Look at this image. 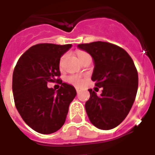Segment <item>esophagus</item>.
Wrapping results in <instances>:
<instances>
[{
	"mask_svg": "<svg viewBox=\"0 0 155 155\" xmlns=\"http://www.w3.org/2000/svg\"><path fill=\"white\" fill-rule=\"evenodd\" d=\"M75 90H76V91H77V93H78V92H79V91H80V88L76 87V88H75Z\"/></svg>",
	"mask_w": 155,
	"mask_h": 155,
	"instance_id": "1",
	"label": "esophagus"
}]
</instances>
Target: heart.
Here are the masks:
<instances>
[{
    "mask_svg": "<svg viewBox=\"0 0 155 155\" xmlns=\"http://www.w3.org/2000/svg\"><path fill=\"white\" fill-rule=\"evenodd\" d=\"M78 54V57L80 59V61H81L82 58H84V56H86V55H89L87 53H85V52H83V51H79L77 53ZM64 56L61 59V61H60V65H61V67L63 65V63H64ZM66 81H67L68 83H70V84H73V85H75V86H80L83 83V80H82V78L80 76V75H76V74H73V75H70V76H68L66 78Z\"/></svg>",
    "mask_w": 155,
    "mask_h": 155,
    "instance_id": "heart-1",
    "label": "heart"
}]
</instances>
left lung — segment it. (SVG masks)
I'll return each instance as SVG.
<instances>
[{
	"mask_svg": "<svg viewBox=\"0 0 155 155\" xmlns=\"http://www.w3.org/2000/svg\"><path fill=\"white\" fill-rule=\"evenodd\" d=\"M91 54L94 61L91 80L103 87L101 95L89 90L85 103L89 120L103 130L117 127L129 114L138 91V72L133 60L122 48L103 41L78 45Z\"/></svg>",
	"mask_w": 155,
	"mask_h": 155,
	"instance_id": "1",
	"label": "left lung"
}]
</instances>
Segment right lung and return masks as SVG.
Returning <instances> with one entry per match:
<instances>
[{
  "mask_svg": "<svg viewBox=\"0 0 155 155\" xmlns=\"http://www.w3.org/2000/svg\"><path fill=\"white\" fill-rule=\"evenodd\" d=\"M72 45L38 44L20 57L12 76V92L19 114L36 132L49 134L64 124L69 106L76 95L73 85L56 79L61 75V57ZM57 80L61 88L54 91L47 83Z\"/></svg>",
  "mask_w": 155,
  "mask_h": 155,
  "instance_id": "1",
  "label": "right lung"
}]
</instances>
